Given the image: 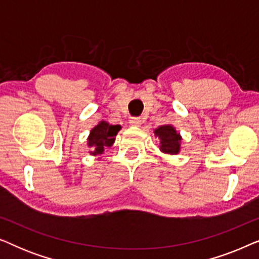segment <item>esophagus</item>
I'll use <instances>...</instances> for the list:
<instances>
[{"label": "esophagus", "mask_w": 259, "mask_h": 259, "mask_svg": "<svg viewBox=\"0 0 259 259\" xmlns=\"http://www.w3.org/2000/svg\"><path fill=\"white\" fill-rule=\"evenodd\" d=\"M141 121H143V120H141V118H139V116H134V118H131L130 120L131 125L136 127H139L141 125Z\"/></svg>", "instance_id": "1"}]
</instances>
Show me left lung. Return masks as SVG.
<instances>
[{
	"label": "left lung",
	"instance_id": "obj_1",
	"mask_svg": "<svg viewBox=\"0 0 259 259\" xmlns=\"http://www.w3.org/2000/svg\"><path fill=\"white\" fill-rule=\"evenodd\" d=\"M154 134L160 139V150L164 153H179L182 137L179 136V133H177L175 127H172L171 125L160 126L154 131Z\"/></svg>",
	"mask_w": 259,
	"mask_h": 259
}]
</instances>
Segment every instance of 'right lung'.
Masks as SVG:
<instances>
[{"mask_svg": "<svg viewBox=\"0 0 259 259\" xmlns=\"http://www.w3.org/2000/svg\"><path fill=\"white\" fill-rule=\"evenodd\" d=\"M120 128L121 127L119 125H109L106 121H101L95 126L88 137V146L93 147L91 154H101L105 151V147H111Z\"/></svg>", "mask_w": 259, "mask_h": 259, "instance_id": "obj_1", "label": "right lung"}]
</instances>
